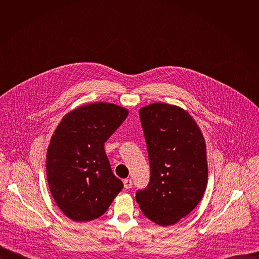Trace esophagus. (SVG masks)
<instances>
[{
	"label": "esophagus",
	"mask_w": 259,
	"mask_h": 259,
	"mask_svg": "<svg viewBox=\"0 0 259 259\" xmlns=\"http://www.w3.org/2000/svg\"><path fill=\"white\" fill-rule=\"evenodd\" d=\"M124 188L129 190L132 188V180L130 178H127V179H124Z\"/></svg>",
	"instance_id": "34e87169"
}]
</instances>
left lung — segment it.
<instances>
[{
	"mask_svg": "<svg viewBox=\"0 0 259 259\" xmlns=\"http://www.w3.org/2000/svg\"><path fill=\"white\" fill-rule=\"evenodd\" d=\"M149 153L151 179L136 202L153 223L168 227L190 214L208 182L204 136L183 108L156 102L139 109Z\"/></svg>",
	"mask_w": 259,
	"mask_h": 259,
	"instance_id": "1",
	"label": "left lung"
}]
</instances>
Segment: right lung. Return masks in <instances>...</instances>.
<instances>
[{"mask_svg":"<svg viewBox=\"0 0 259 259\" xmlns=\"http://www.w3.org/2000/svg\"><path fill=\"white\" fill-rule=\"evenodd\" d=\"M128 114L114 103H89L66 114L55 129L47 151V180L55 203L69 219H96L123 189L104 142Z\"/></svg>","mask_w":259,"mask_h":259,"instance_id":"obj_1","label":"right lung"}]
</instances>
